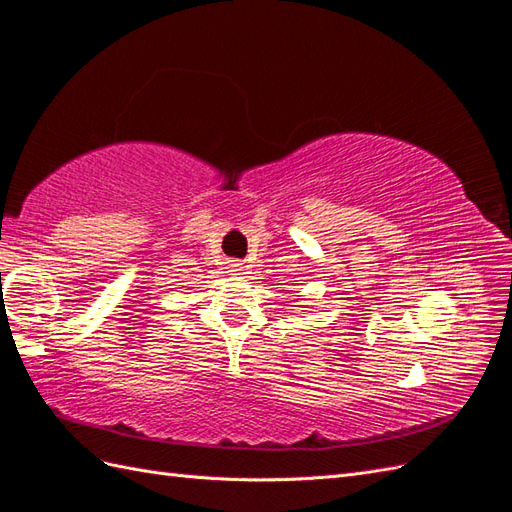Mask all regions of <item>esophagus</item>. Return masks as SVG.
I'll return each mask as SVG.
<instances>
[{"label": "esophagus", "mask_w": 512, "mask_h": 512, "mask_svg": "<svg viewBox=\"0 0 512 512\" xmlns=\"http://www.w3.org/2000/svg\"><path fill=\"white\" fill-rule=\"evenodd\" d=\"M227 268H229V272H231V274H242L246 266L242 264V261H238V259H231Z\"/></svg>", "instance_id": "1"}]
</instances>
